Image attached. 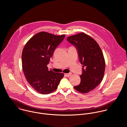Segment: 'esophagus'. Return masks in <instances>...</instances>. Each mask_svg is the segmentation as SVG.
I'll use <instances>...</instances> for the list:
<instances>
[{"label": "esophagus", "mask_w": 127, "mask_h": 127, "mask_svg": "<svg viewBox=\"0 0 127 127\" xmlns=\"http://www.w3.org/2000/svg\"><path fill=\"white\" fill-rule=\"evenodd\" d=\"M72 74V73L71 72L68 73H65L64 75H65V76H67V77H68V76H70Z\"/></svg>", "instance_id": "34e87169"}]
</instances>
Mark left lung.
<instances>
[{"label":"left lung","mask_w":127,"mask_h":127,"mask_svg":"<svg viewBox=\"0 0 127 127\" xmlns=\"http://www.w3.org/2000/svg\"><path fill=\"white\" fill-rule=\"evenodd\" d=\"M67 40L77 48L83 64L81 83L74 88L82 93H88L98 86L103 78L105 61L102 51L92 37L83 32L68 36Z\"/></svg>","instance_id":"1"}]
</instances>
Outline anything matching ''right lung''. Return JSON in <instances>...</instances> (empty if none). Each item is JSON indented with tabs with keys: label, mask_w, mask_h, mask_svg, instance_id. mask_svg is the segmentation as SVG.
<instances>
[{
	"label": "right lung",
	"mask_w": 127,
	"mask_h": 127,
	"mask_svg": "<svg viewBox=\"0 0 127 127\" xmlns=\"http://www.w3.org/2000/svg\"><path fill=\"white\" fill-rule=\"evenodd\" d=\"M65 36L40 32L32 36L23 48V72L29 84L39 93L46 94L54 91L64 76L63 73L49 71L47 65L55 49Z\"/></svg>",
	"instance_id": "obj_1"
}]
</instances>
